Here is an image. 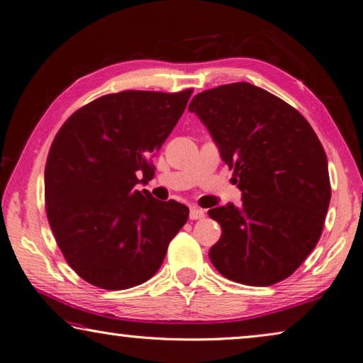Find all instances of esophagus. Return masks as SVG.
<instances>
[{
	"mask_svg": "<svg viewBox=\"0 0 363 363\" xmlns=\"http://www.w3.org/2000/svg\"><path fill=\"white\" fill-rule=\"evenodd\" d=\"M206 216V212L199 207H190V220L195 221V220H202V218Z\"/></svg>",
	"mask_w": 363,
	"mask_h": 363,
	"instance_id": "esophagus-1",
	"label": "esophagus"
}]
</instances>
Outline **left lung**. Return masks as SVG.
<instances>
[{
  "label": "left lung",
  "mask_w": 363,
  "mask_h": 363,
  "mask_svg": "<svg viewBox=\"0 0 363 363\" xmlns=\"http://www.w3.org/2000/svg\"><path fill=\"white\" fill-rule=\"evenodd\" d=\"M195 113L233 170L242 204L210 208L221 238L216 271L247 286H272L297 271L323 230L331 199L326 153L296 108L247 82L193 97Z\"/></svg>",
  "instance_id": "left-lung-1"
}]
</instances>
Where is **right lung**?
<instances>
[{"label": "right lung", "instance_id": "right-lung-1", "mask_svg": "<svg viewBox=\"0 0 363 363\" xmlns=\"http://www.w3.org/2000/svg\"><path fill=\"white\" fill-rule=\"evenodd\" d=\"M191 92L106 94L58 130L45 168L46 215L67 264L89 284L121 291L145 283L187 223L189 207L136 184L155 176L151 157Z\"/></svg>", "mask_w": 363, "mask_h": 363}]
</instances>
